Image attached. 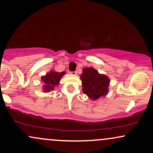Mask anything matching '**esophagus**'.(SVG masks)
<instances>
[{"label": "esophagus", "instance_id": "esophagus-1", "mask_svg": "<svg viewBox=\"0 0 153 153\" xmlns=\"http://www.w3.org/2000/svg\"><path fill=\"white\" fill-rule=\"evenodd\" d=\"M71 74H72V75H77V72H76V71H73V72H71Z\"/></svg>", "mask_w": 153, "mask_h": 153}]
</instances>
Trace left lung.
Wrapping results in <instances>:
<instances>
[{
	"label": "left lung",
	"instance_id": "obj_1",
	"mask_svg": "<svg viewBox=\"0 0 153 153\" xmlns=\"http://www.w3.org/2000/svg\"><path fill=\"white\" fill-rule=\"evenodd\" d=\"M80 78L82 91L91 99H99L103 96H106L108 93L109 79L106 75L99 74L94 68H84Z\"/></svg>",
	"mask_w": 153,
	"mask_h": 153
}]
</instances>
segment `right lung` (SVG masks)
<instances>
[{
	"label": "right lung",
	"mask_w": 153,
	"mask_h": 153,
	"mask_svg": "<svg viewBox=\"0 0 153 153\" xmlns=\"http://www.w3.org/2000/svg\"><path fill=\"white\" fill-rule=\"evenodd\" d=\"M65 74V72L57 73V72L51 71L45 76L42 77V80L44 82V91L46 92H50L54 90V88L59 84L60 78Z\"/></svg>",
	"instance_id": "1"
}]
</instances>
